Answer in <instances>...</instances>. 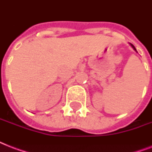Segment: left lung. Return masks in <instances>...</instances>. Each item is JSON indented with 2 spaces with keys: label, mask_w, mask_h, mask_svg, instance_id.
<instances>
[{
  "label": "left lung",
  "mask_w": 152,
  "mask_h": 152,
  "mask_svg": "<svg viewBox=\"0 0 152 152\" xmlns=\"http://www.w3.org/2000/svg\"><path fill=\"white\" fill-rule=\"evenodd\" d=\"M130 45H131V46H132V48H133V49H134L135 50L137 51V50H136V48H135V46H133V45H132V44H130Z\"/></svg>",
  "instance_id": "obj_1"
}]
</instances>
